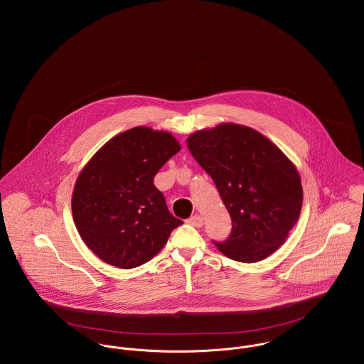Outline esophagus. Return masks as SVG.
<instances>
[{
    "instance_id": "esophagus-1",
    "label": "esophagus",
    "mask_w": 364,
    "mask_h": 364,
    "mask_svg": "<svg viewBox=\"0 0 364 364\" xmlns=\"http://www.w3.org/2000/svg\"><path fill=\"white\" fill-rule=\"evenodd\" d=\"M187 223H188L190 225L200 228V226H203V218H202L200 215H193V217H191Z\"/></svg>"
}]
</instances>
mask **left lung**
I'll use <instances>...</instances> for the list:
<instances>
[{
    "label": "left lung",
    "instance_id": "1",
    "mask_svg": "<svg viewBox=\"0 0 364 364\" xmlns=\"http://www.w3.org/2000/svg\"><path fill=\"white\" fill-rule=\"evenodd\" d=\"M187 146L210 174L232 218L217 248L230 259L270 257L299 220L303 188L292 161L258 131L233 122L191 134Z\"/></svg>",
    "mask_w": 364,
    "mask_h": 364
}]
</instances>
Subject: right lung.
<instances>
[{"mask_svg": "<svg viewBox=\"0 0 364 364\" xmlns=\"http://www.w3.org/2000/svg\"><path fill=\"white\" fill-rule=\"evenodd\" d=\"M180 149L166 131L135 127L106 141L82 169L72 193L73 223L105 263L138 267L183 224L154 186V176Z\"/></svg>", "mask_w": 364, "mask_h": 364, "instance_id": "right-lung-1", "label": "right lung"}]
</instances>
